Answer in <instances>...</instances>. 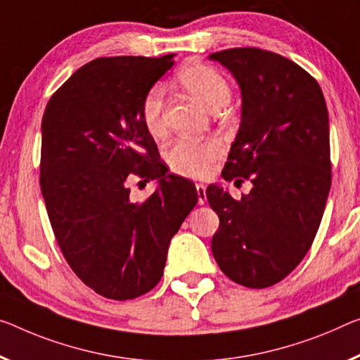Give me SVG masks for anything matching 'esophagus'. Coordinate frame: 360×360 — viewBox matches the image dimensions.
Instances as JSON below:
<instances>
[{
	"label": "esophagus",
	"instance_id": "obj_1",
	"mask_svg": "<svg viewBox=\"0 0 360 360\" xmlns=\"http://www.w3.org/2000/svg\"><path fill=\"white\" fill-rule=\"evenodd\" d=\"M196 193H198V204H206L207 196H206V185L198 184L196 185Z\"/></svg>",
	"mask_w": 360,
	"mask_h": 360
}]
</instances>
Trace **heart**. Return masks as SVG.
<instances>
[{
    "mask_svg": "<svg viewBox=\"0 0 360 360\" xmlns=\"http://www.w3.org/2000/svg\"><path fill=\"white\" fill-rule=\"evenodd\" d=\"M181 88L198 103L211 110L224 108L231 98L229 80L211 65L195 63L181 68L176 74ZM164 90L159 85L149 88L141 103V122L154 138L165 135L162 119ZM224 148L217 140H179L169 149L167 162L175 174L201 179L211 172L212 164L222 156Z\"/></svg>",
    "mask_w": 360,
    "mask_h": 360,
    "instance_id": "obj_1",
    "label": "heart"
}]
</instances>
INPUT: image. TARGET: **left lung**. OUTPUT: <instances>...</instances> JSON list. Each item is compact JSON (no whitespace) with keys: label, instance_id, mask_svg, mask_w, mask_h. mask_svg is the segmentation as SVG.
<instances>
[{"label":"left lung","instance_id":"1","mask_svg":"<svg viewBox=\"0 0 360 360\" xmlns=\"http://www.w3.org/2000/svg\"><path fill=\"white\" fill-rule=\"evenodd\" d=\"M209 59L241 90V124L222 176L252 184L240 201L207 186L220 220L212 254L235 283L267 288L297 267L322 220L331 185L327 104L317 80L276 53L231 48Z\"/></svg>","mask_w":360,"mask_h":360}]
</instances>
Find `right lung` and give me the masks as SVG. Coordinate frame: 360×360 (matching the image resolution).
<instances>
[{"instance_id": "add662e5", "label": "right lung", "mask_w": 360, "mask_h": 360, "mask_svg": "<svg viewBox=\"0 0 360 360\" xmlns=\"http://www.w3.org/2000/svg\"><path fill=\"white\" fill-rule=\"evenodd\" d=\"M174 56L98 58L43 114L40 186L54 236L75 275L109 300L159 283L170 240L198 202L193 181L167 174L141 122L143 98ZM135 178L158 180L145 202L129 196Z\"/></svg>"}]
</instances>
